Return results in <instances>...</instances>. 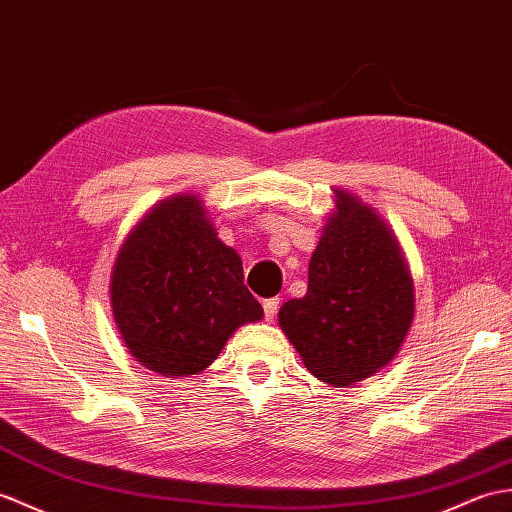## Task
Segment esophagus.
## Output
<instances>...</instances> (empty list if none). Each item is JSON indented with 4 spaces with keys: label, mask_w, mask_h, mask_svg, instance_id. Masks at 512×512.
Returning <instances> with one entry per match:
<instances>
[{
    "label": "esophagus",
    "mask_w": 512,
    "mask_h": 512,
    "mask_svg": "<svg viewBox=\"0 0 512 512\" xmlns=\"http://www.w3.org/2000/svg\"><path fill=\"white\" fill-rule=\"evenodd\" d=\"M277 310H279V299H266L264 301V316H266L268 323L277 316Z\"/></svg>",
    "instance_id": "1"
}]
</instances>
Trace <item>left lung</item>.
<instances>
[{
  "label": "left lung",
  "instance_id": "8db88e82",
  "mask_svg": "<svg viewBox=\"0 0 512 512\" xmlns=\"http://www.w3.org/2000/svg\"><path fill=\"white\" fill-rule=\"evenodd\" d=\"M310 259L307 294L281 305L279 325L307 371L353 386L390 364L414 318V283L401 246L379 213L334 189Z\"/></svg>",
  "mask_w": 512,
  "mask_h": 512
}]
</instances>
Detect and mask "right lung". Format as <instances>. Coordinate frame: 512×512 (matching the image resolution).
Segmentation results:
<instances>
[{"instance_id":"right-lung-1","label":"right lung","mask_w":512,"mask_h":512,"mask_svg":"<svg viewBox=\"0 0 512 512\" xmlns=\"http://www.w3.org/2000/svg\"><path fill=\"white\" fill-rule=\"evenodd\" d=\"M109 292L128 353L165 377L205 371L237 327L264 316L240 255L218 240L194 194L161 200L135 224Z\"/></svg>"}]
</instances>
